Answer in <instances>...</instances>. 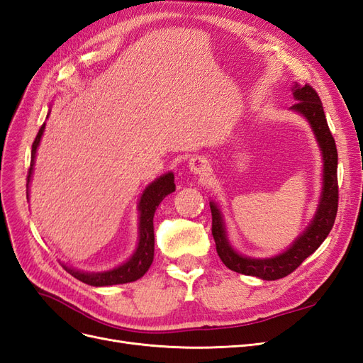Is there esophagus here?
<instances>
[{
  "mask_svg": "<svg viewBox=\"0 0 363 363\" xmlns=\"http://www.w3.org/2000/svg\"><path fill=\"white\" fill-rule=\"evenodd\" d=\"M189 169L194 174H199V175H204L208 171V162L204 157H192L189 160Z\"/></svg>",
  "mask_w": 363,
  "mask_h": 363,
  "instance_id": "obj_1",
  "label": "esophagus"
}]
</instances>
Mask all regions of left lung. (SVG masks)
I'll return each mask as SVG.
<instances>
[{
	"label": "left lung",
	"instance_id": "left-lung-1",
	"mask_svg": "<svg viewBox=\"0 0 363 363\" xmlns=\"http://www.w3.org/2000/svg\"><path fill=\"white\" fill-rule=\"evenodd\" d=\"M296 101L289 111L301 115L309 123L323 156V189L316 212L309 225L294 242L280 255L271 257H250L238 252L230 244L221 208L212 200V235L216 252L224 265L239 274L255 276L262 280H279L298 268L303 260L318 250L330 233L337 212V151L335 139L328 128L323 103L316 91L309 84L295 83L292 87Z\"/></svg>",
	"mask_w": 363,
	"mask_h": 363
}]
</instances>
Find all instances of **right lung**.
Wrapping results in <instances>:
<instances>
[{"label":"right lung","mask_w":363,"mask_h":363,"mask_svg":"<svg viewBox=\"0 0 363 363\" xmlns=\"http://www.w3.org/2000/svg\"><path fill=\"white\" fill-rule=\"evenodd\" d=\"M43 130H45V124H42V127L39 128V133L31 145V162H30V169H28V177H27V200H28V184L33 177V168H35L36 152L40 144ZM174 191H175L174 174L167 172L160 175V177L156 179L155 182H151L144 189V192H142L138 203V211H139L138 247L133 251V255H131L124 263H121L119 267H115L107 271H100V272L82 271L62 263L63 268L77 280L96 288L130 283L140 279L148 271V268L152 263V259H155V225H152V218H155L156 208L159 207L162 200Z\"/></svg>","instance_id":"1"}]
</instances>
